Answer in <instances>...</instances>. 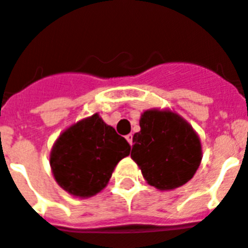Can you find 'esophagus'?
<instances>
[{
	"mask_svg": "<svg viewBox=\"0 0 248 248\" xmlns=\"http://www.w3.org/2000/svg\"><path fill=\"white\" fill-rule=\"evenodd\" d=\"M132 137H134V135L132 134H128L127 136H126V140L128 141V143H130V145H132Z\"/></svg>",
	"mask_w": 248,
	"mask_h": 248,
	"instance_id": "esophagus-1",
	"label": "esophagus"
}]
</instances>
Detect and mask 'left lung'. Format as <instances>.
<instances>
[{"label": "left lung", "mask_w": 248, "mask_h": 248, "mask_svg": "<svg viewBox=\"0 0 248 248\" xmlns=\"http://www.w3.org/2000/svg\"><path fill=\"white\" fill-rule=\"evenodd\" d=\"M141 130L134 135L131 157L142 176L159 190L186 184L201 165L203 151L198 134L188 121L170 109H147Z\"/></svg>", "instance_id": "8db88e82"}]
</instances>
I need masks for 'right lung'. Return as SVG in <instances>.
Masks as SVG:
<instances>
[{"label":"right lung","instance_id":"add662e5","mask_svg":"<svg viewBox=\"0 0 248 248\" xmlns=\"http://www.w3.org/2000/svg\"><path fill=\"white\" fill-rule=\"evenodd\" d=\"M130 150L127 141L94 113L59 135L50 151V168L60 188L76 198H89L106 188Z\"/></svg>","mask_w":248,"mask_h":248}]
</instances>
